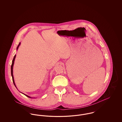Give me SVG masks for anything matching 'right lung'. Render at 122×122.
<instances>
[{
  "instance_id": "obj_1",
  "label": "right lung",
  "mask_w": 122,
  "mask_h": 122,
  "mask_svg": "<svg viewBox=\"0 0 122 122\" xmlns=\"http://www.w3.org/2000/svg\"><path fill=\"white\" fill-rule=\"evenodd\" d=\"M20 42L19 43V44L18 45V46L17 47V48H16V49H17V50L18 49V48H19V47L20 46ZM15 57H16V55H15V56H14V58H13V60H12V63L11 66V76L12 77V80H13V83H14V85H15V87L17 88V87L16 86V85H15V81H14V76H13V66H14V61H15ZM21 93H22V94H23L24 95H25V96H26L27 97H29V98H33V97L32 98V97H29L28 96H27V95H25V94H24V93H22V92H21Z\"/></svg>"
}]
</instances>
